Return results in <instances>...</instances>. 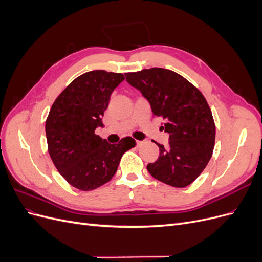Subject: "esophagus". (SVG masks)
Returning a JSON list of instances; mask_svg holds the SVG:
<instances>
[{"mask_svg": "<svg viewBox=\"0 0 262 262\" xmlns=\"http://www.w3.org/2000/svg\"><path fill=\"white\" fill-rule=\"evenodd\" d=\"M142 144H143V141H137V146H141Z\"/></svg>", "mask_w": 262, "mask_h": 262, "instance_id": "esophagus-1", "label": "esophagus"}]
</instances>
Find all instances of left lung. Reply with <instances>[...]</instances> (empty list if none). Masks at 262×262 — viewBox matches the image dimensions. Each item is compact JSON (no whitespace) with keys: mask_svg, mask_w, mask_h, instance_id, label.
Here are the masks:
<instances>
[{"mask_svg":"<svg viewBox=\"0 0 262 262\" xmlns=\"http://www.w3.org/2000/svg\"><path fill=\"white\" fill-rule=\"evenodd\" d=\"M128 83L149 101L154 116L163 118L168 145L155 143L160 156L146 168L155 179L176 188L193 182L207 167L215 143V123L202 93L173 71L152 68L125 73Z\"/></svg>","mask_w":262,"mask_h":262,"instance_id":"left-lung-1","label":"left lung"}]
</instances>
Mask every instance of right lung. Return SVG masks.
<instances>
[{"mask_svg":"<svg viewBox=\"0 0 262 262\" xmlns=\"http://www.w3.org/2000/svg\"><path fill=\"white\" fill-rule=\"evenodd\" d=\"M122 73L95 70L71 82L54 100L46 120L48 152L55 168L71 186L91 191L114 177L122 155L136 146L126 137L110 144L95 130L102 126L110 95Z\"/></svg>","mask_w":262,"mask_h":262,"instance_id":"obj_1","label":"right lung"}]
</instances>
